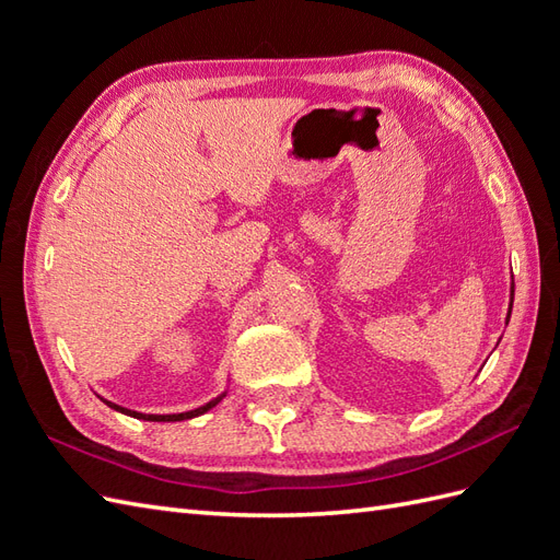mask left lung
Masks as SVG:
<instances>
[{"label":"left lung","mask_w":560,"mask_h":560,"mask_svg":"<svg viewBox=\"0 0 560 560\" xmlns=\"http://www.w3.org/2000/svg\"><path fill=\"white\" fill-rule=\"evenodd\" d=\"M512 306H514V287H512V292H510V311H506V325H510V317H512Z\"/></svg>","instance_id":"8db88e82"}]
</instances>
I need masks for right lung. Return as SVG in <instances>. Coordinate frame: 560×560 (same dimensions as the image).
Here are the masks:
<instances>
[{
  "instance_id": "right-lung-1",
  "label": "right lung",
  "mask_w": 560,
  "mask_h": 560,
  "mask_svg": "<svg viewBox=\"0 0 560 560\" xmlns=\"http://www.w3.org/2000/svg\"><path fill=\"white\" fill-rule=\"evenodd\" d=\"M226 397V389L222 395H217L214 399H210L208 404H202V406H198V409H191V411H184V413H140V411H132V409H126V406H118V404H114V401H109V399H105V397H100L103 399L109 409H114V411H118V413H124V416H130V418H138V420H149V422H177V420H189V418H196V416H202V413H208L210 409H214V406L222 401Z\"/></svg>"
}]
</instances>
